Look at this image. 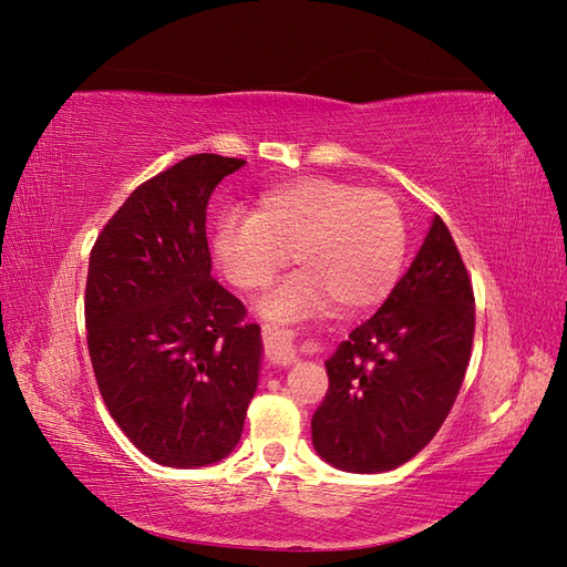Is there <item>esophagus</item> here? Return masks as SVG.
Returning <instances> with one entry per match:
<instances>
[{
	"instance_id": "34e87169",
	"label": "esophagus",
	"mask_w": 567,
	"mask_h": 567,
	"mask_svg": "<svg viewBox=\"0 0 567 567\" xmlns=\"http://www.w3.org/2000/svg\"><path fill=\"white\" fill-rule=\"evenodd\" d=\"M262 340H265V354L271 364L290 367L296 362V348H293V333L281 326L265 323L262 326Z\"/></svg>"
}]
</instances>
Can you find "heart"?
<instances>
[{
	"mask_svg": "<svg viewBox=\"0 0 567 567\" xmlns=\"http://www.w3.org/2000/svg\"><path fill=\"white\" fill-rule=\"evenodd\" d=\"M406 250L400 203L381 188L333 177L271 186L252 215L227 213L213 229L221 274L244 293H260L296 257L300 271L260 302L267 319L288 321L336 305L362 312L398 281Z\"/></svg>",
	"mask_w": 567,
	"mask_h": 567,
	"instance_id": "heart-1",
	"label": "heart"
}]
</instances>
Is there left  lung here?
<instances>
[{"mask_svg":"<svg viewBox=\"0 0 567 567\" xmlns=\"http://www.w3.org/2000/svg\"><path fill=\"white\" fill-rule=\"evenodd\" d=\"M473 333L468 269L435 217L381 310L326 362L329 392L312 416L319 456L350 473H383L416 456L454 406Z\"/></svg>","mask_w":567,"mask_h":567,"instance_id":"left-lung-1","label":"left lung"}]
</instances>
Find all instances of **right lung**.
I'll use <instances>...</instances> for the list:
<instances>
[{"mask_svg":"<svg viewBox=\"0 0 567 567\" xmlns=\"http://www.w3.org/2000/svg\"><path fill=\"white\" fill-rule=\"evenodd\" d=\"M241 158L198 153L136 186L96 236L84 323L96 385L136 450L198 468L241 440L260 326L210 277L205 208Z\"/></svg>","mask_w":567,"mask_h":567,"instance_id":"add662e5","label":"right lung"}]
</instances>
